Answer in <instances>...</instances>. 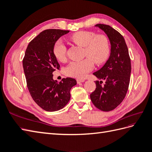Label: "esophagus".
Instances as JSON below:
<instances>
[{
  "label": "esophagus",
  "instance_id": "34e87169",
  "mask_svg": "<svg viewBox=\"0 0 152 152\" xmlns=\"http://www.w3.org/2000/svg\"><path fill=\"white\" fill-rule=\"evenodd\" d=\"M85 79H77L76 80V82H77V83H82V82H84L85 81Z\"/></svg>",
  "mask_w": 152,
  "mask_h": 152
}]
</instances>
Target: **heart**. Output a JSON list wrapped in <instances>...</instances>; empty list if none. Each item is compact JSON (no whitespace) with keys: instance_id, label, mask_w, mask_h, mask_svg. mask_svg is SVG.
I'll list each match as a JSON object with an SVG mask.
<instances>
[{"instance_id":"1","label":"heart","mask_w":152,"mask_h":152,"mask_svg":"<svg viewBox=\"0 0 152 152\" xmlns=\"http://www.w3.org/2000/svg\"><path fill=\"white\" fill-rule=\"evenodd\" d=\"M74 43L83 47V56L87 57L81 61H72L64 70L67 76L82 78L96 64L104 63L110 53V44L105 35L96 34L94 32L81 31L70 37ZM53 52L56 59L63 62L66 59L67 48L62 40H58L54 44Z\"/></svg>"}]
</instances>
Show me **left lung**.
Wrapping results in <instances>:
<instances>
[{"instance_id": "8db88e82", "label": "left lung", "mask_w": 152, "mask_h": 152, "mask_svg": "<svg viewBox=\"0 0 152 152\" xmlns=\"http://www.w3.org/2000/svg\"><path fill=\"white\" fill-rule=\"evenodd\" d=\"M110 42V56L104 65L93 73L98 79L96 89L90 95L95 107L104 112L113 110L127 94L131 72V59L124 38L108 25L96 24Z\"/></svg>"}]
</instances>
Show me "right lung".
Here are the masks:
<instances>
[{"mask_svg": "<svg viewBox=\"0 0 152 152\" xmlns=\"http://www.w3.org/2000/svg\"><path fill=\"white\" fill-rule=\"evenodd\" d=\"M69 31L47 29L32 40L25 51L23 66L27 88L37 104L48 112L59 110L70 99V89L76 85L72 78H63L57 83L53 72L60 65L54 56L56 42Z\"/></svg>", "mask_w": 152, "mask_h": 152, "instance_id": "add662e5", "label": "right lung"}]
</instances>
